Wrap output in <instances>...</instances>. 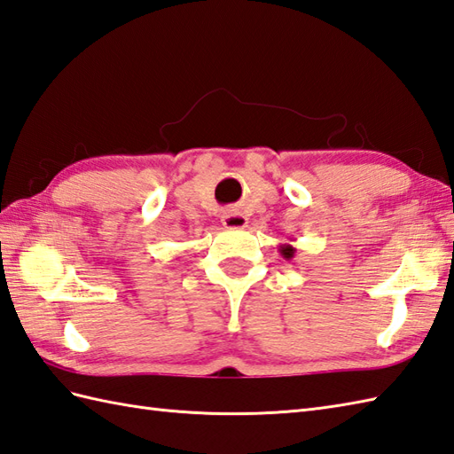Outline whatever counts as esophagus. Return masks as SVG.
Wrapping results in <instances>:
<instances>
[{
	"label": "esophagus",
	"mask_w": 454,
	"mask_h": 454,
	"mask_svg": "<svg viewBox=\"0 0 454 454\" xmlns=\"http://www.w3.org/2000/svg\"><path fill=\"white\" fill-rule=\"evenodd\" d=\"M223 224L228 230H244L249 224V220L239 208L230 207L223 213Z\"/></svg>",
	"instance_id": "esophagus-1"
}]
</instances>
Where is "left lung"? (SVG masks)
I'll return each instance as SVG.
<instances>
[{
    "label": "left lung",
    "instance_id": "obj_1",
    "mask_svg": "<svg viewBox=\"0 0 454 454\" xmlns=\"http://www.w3.org/2000/svg\"><path fill=\"white\" fill-rule=\"evenodd\" d=\"M290 241H292V239H290ZM278 251L282 253V257H284V259H292V257H294V253H296V247H292L290 244H282Z\"/></svg>",
    "mask_w": 454,
    "mask_h": 454
}]
</instances>
